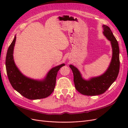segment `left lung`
<instances>
[{"instance_id": "obj_1", "label": "left lung", "mask_w": 128, "mask_h": 128, "mask_svg": "<svg viewBox=\"0 0 128 128\" xmlns=\"http://www.w3.org/2000/svg\"><path fill=\"white\" fill-rule=\"evenodd\" d=\"M103 34L110 41L113 55L110 64L107 70L100 76L85 80L78 69L70 64L74 75V82L76 90L80 94L86 96H96L104 94L114 83L118 76L120 70L119 46L118 42L109 26L103 25Z\"/></svg>"}]
</instances>
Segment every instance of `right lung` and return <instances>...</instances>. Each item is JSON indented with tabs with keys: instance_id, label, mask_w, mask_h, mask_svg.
Instances as JSON below:
<instances>
[{
	"instance_id": "obj_1",
	"label": "right lung",
	"mask_w": 128,
	"mask_h": 128,
	"mask_svg": "<svg viewBox=\"0 0 128 128\" xmlns=\"http://www.w3.org/2000/svg\"><path fill=\"white\" fill-rule=\"evenodd\" d=\"M15 40L16 36L9 46L6 58V72L10 84L15 90L29 99L48 97L54 89L58 72L64 64L52 68L43 80H34L26 77L18 70L14 61L13 54Z\"/></svg>"
}]
</instances>
